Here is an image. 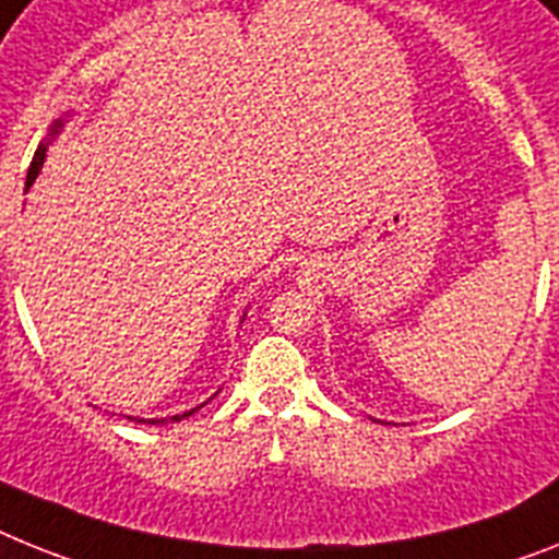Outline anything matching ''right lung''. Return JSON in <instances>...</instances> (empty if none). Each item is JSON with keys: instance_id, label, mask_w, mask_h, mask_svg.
I'll return each instance as SVG.
<instances>
[{"instance_id": "1", "label": "right lung", "mask_w": 559, "mask_h": 559, "mask_svg": "<svg viewBox=\"0 0 559 559\" xmlns=\"http://www.w3.org/2000/svg\"><path fill=\"white\" fill-rule=\"evenodd\" d=\"M59 128H62V121H56V124H53V133H59ZM41 164H45V147H39V150H36V156H33V162H31V170H27V181H25L27 187L33 185V178L39 176ZM192 412H195V409H192ZM192 412H185V415H173L170 420H185V417H187V415H192ZM150 424H158V420H150Z\"/></svg>"}]
</instances>
